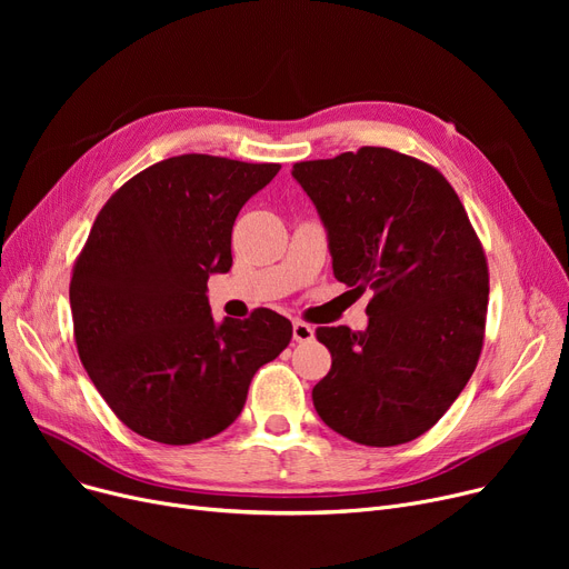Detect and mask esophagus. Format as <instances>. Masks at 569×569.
<instances>
[{
	"label": "esophagus",
	"instance_id": "obj_1",
	"mask_svg": "<svg viewBox=\"0 0 569 569\" xmlns=\"http://www.w3.org/2000/svg\"><path fill=\"white\" fill-rule=\"evenodd\" d=\"M313 327L309 325V322H302V320H295L292 322V339L297 341V343H307V341H311L313 339Z\"/></svg>",
	"mask_w": 569,
	"mask_h": 569
}]
</instances>
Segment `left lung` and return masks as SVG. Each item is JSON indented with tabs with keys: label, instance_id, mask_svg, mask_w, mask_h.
I'll return each mask as SVG.
<instances>
[{
	"label": "left lung",
	"instance_id": "left-lung-1",
	"mask_svg": "<svg viewBox=\"0 0 569 569\" xmlns=\"http://www.w3.org/2000/svg\"><path fill=\"white\" fill-rule=\"evenodd\" d=\"M292 177L330 237L335 277L371 290L367 332L318 327L332 369L320 420L369 447L429 431L480 360L489 267L466 209L433 166L387 147L300 161Z\"/></svg>",
	"mask_w": 569,
	"mask_h": 569
}]
</instances>
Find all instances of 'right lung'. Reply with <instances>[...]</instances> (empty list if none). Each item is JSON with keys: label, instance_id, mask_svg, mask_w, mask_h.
I'll return each instance as SVG.
<instances>
[{"label": "right lung", "instance_id": "1", "mask_svg": "<svg viewBox=\"0 0 569 569\" xmlns=\"http://www.w3.org/2000/svg\"><path fill=\"white\" fill-rule=\"evenodd\" d=\"M279 163L182 154L119 187L76 258L69 300L80 362L131 431L191 445L228 429L253 373L290 343L272 309L214 322L207 279L232 264L242 204Z\"/></svg>", "mask_w": 569, "mask_h": 569}]
</instances>
